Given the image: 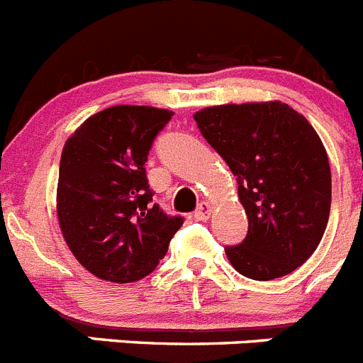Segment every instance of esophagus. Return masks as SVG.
Wrapping results in <instances>:
<instances>
[{"label": "esophagus", "instance_id": "1", "mask_svg": "<svg viewBox=\"0 0 363 363\" xmlns=\"http://www.w3.org/2000/svg\"><path fill=\"white\" fill-rule=\"evenodd\" d=\"M211 212H212L211 203H207V201H201V203H199V207L196 208L194 218L198 219V221H205V219H208Z\"/></svg>", "mask_w": 363, "mask_h": 363}]
</instances>
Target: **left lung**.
I'll return each mask as SVG.
<instances>
[{
  "mask_svg": "<svg viewBox=\"0 0 363 363\" xmlns=\"http://www.w3.org/2000/svg\"><path fill=\"white\" fill-rule=\"evenodd\" d=\"M194 121L238 179L247 212V238L225 247L230 264L254 281L297 270L317 250L331 208V169L313 125L279 101L212 106Z\"/></svg>",
  "mask_w": 363,
  "mask_h": 363,
  "instance_id": "obj_1",
  "label": "left lung"
}]
</instances>
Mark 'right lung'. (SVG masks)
<instances>
[{
  "label": "right lung",
  "instance_id": "1",
  "mask_svg": "<svg viewBox=\"0 0 363 363\" xmlns=\"http://www.w3.org/2000/svg\"><path fill=\"white\" fill-rule=\"evenodd\" d=\"M169 109L113 106L66 140L59 165L57 218L72 254L95 277L144 279L184 225L152 203L145 162Z\"/></svg>",
  "mask_w": 363,
  "mask_h": 363
}]
</instances>
